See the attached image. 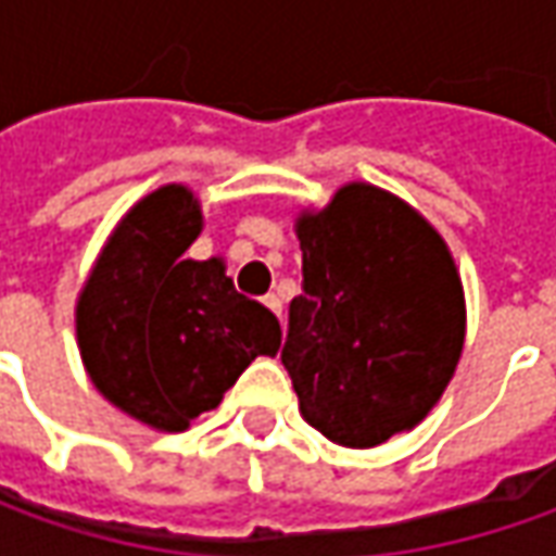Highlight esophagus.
I'll list each match as a JSON object with an SVG mask.
<instances>
[{
  "mask_svg": "<svg viewBox=\"0 0 556 556\" xmlns=\"http://www.w3.org/2000/svg\"><path fill=\"white\" fill-rule=\"evenodd\" d=\"M263 303H266L268 309H271V312H275V315H278V318H281V300H278L275 293H268V296H263Z\"/></svg>",
  "mask_w": 556,
  "mask_h": 556,
  "instance_id": "obj_1",
  "label": "esophagus"
}]
</instances>
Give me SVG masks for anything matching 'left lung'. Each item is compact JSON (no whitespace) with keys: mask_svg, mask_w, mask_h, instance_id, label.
I'll return each mask as SVG.
<instances>
[{"mask_svg":"<svg viewBox=\"0 0 556 556\" xmlns=\"http://www.w3.org/2000/svg\"><path fill=\"white\" fill-rule=\"evenodd\" d=\"M303 293L281 362L300 415L337 445L374 448L433 412L464 350L467 306L452 250L412 203L346 182L300 210Z\"/></svg>","mask_w":556,"mask_h":556,"instance_id":"left-lung-1","label":"left lung"}]
</instances>
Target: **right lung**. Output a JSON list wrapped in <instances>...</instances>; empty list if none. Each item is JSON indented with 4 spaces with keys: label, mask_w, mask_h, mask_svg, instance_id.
<instances>
[{
    "label": "right lung",
    "mask_w": 556,
    "mask_h": 556,
    "mask_svg": "<svg viewBox=\"0 0 556 556\" xmlns=\"http://www.w3.org/2000/svg\"><path fill=\"white\" fill-rule=\"evenodd\" d=\"M203 228L188 185H163L126 210L76 296V346L114 408L161 433L213 412L281 325L238 293L223 256L185 260Z\"/></svg>",
    "instance_id": "add662e5"
}]
</instances>
